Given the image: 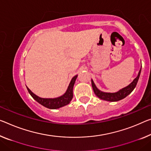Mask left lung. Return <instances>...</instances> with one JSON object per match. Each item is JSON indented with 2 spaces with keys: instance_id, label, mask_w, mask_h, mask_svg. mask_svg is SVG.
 <instances>
[{
  "instance_id": "obj_1",
  "label": "left lung",
  "mask_w": 151,
  "mask_h": 151,
  "mask_svg": "<svg viewBox=\"0 0 151 151\" xmlns=\"http://www.w3.org/2000/svg\"><path fill=\"white\" fill-rule=\"evenodd\" d=\"M140 72H141V68L140 69V71H139L138 76L135 79H134V80H133V82H132L131 83H129L127 86L125 87V88H122L121 90H119V91L117 92H114V93H110V92H104L101 91V90H99L96 88V85L94 84L93 80H91L92 86V88H93L94 94H96L99 99H101L102 100H105V101H111V102L120 101V100L126 98L127 95H129V94H130L131 92L133 91L134 89L135 88L136 86L138 83L139 77H140Z\"/></svg>"
}]
</instances>
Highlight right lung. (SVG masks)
Wrapping results in <instances>:
<instances>
[{
    "label": "right lung",
    "mask_w": 151,
    "mask_h": 151,
    "mask_svg": "<svg viewBox=\"0 0 151 151\" xmlns=\"http://www.w3.org/2000/svg\"><path fill=\"white\" fill-rule=\"evenodd\" d=\"M78 77V75L74 76V77L71 79L70 83H69V86L68 88V90L65 92L63 95L62 96L57 97V98L55 99H44L40 98L38 96H36L35 94H34L31 90H30L27 87V89L28 90V92L29 94L31 95L35 101L40 103V105H43L46 108L50 109H59L62 106H64L70 103L71 100L73 99V88L74 86V83L76 80V78Z\"/></svg>",
    "instance_id": "obj_1"
}]
</instances>
